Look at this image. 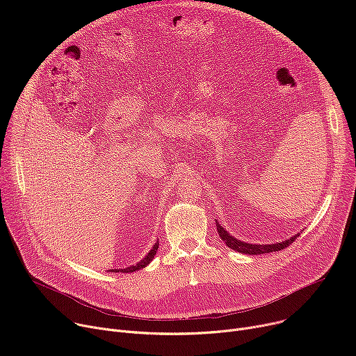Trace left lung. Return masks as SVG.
<instances>
[{"label":"left lung","mask_w":356,"mask_h":356,"mask_svg":"<svg viewBox=\"0 0 356 356\" xmlns=\"http://www.w3.org/2000/svg\"><path fill=\"white\" fill-rule=\"evenodd\" d=\"M217 231L221 236V239L228 245V248L239 252V253H246V255H261V253H269V252H276V250H282L284 248H287L290 243H293L296 241V238L298 236L294 235L283 242H277V243H270V245H257V243H246L242 242L236 238H234L232 235H229L218 222H217Z\"/></svg>","instance_id":"8db88e82"}]
</instances>
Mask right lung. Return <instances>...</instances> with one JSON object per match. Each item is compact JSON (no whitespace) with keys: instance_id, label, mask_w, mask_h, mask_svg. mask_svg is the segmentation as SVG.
<instances>
[{"instance_id":"1","label":"right lung","mask_w":356,"mask_h":356,"mask_svg":"<svg viewBox=\"0 0 356 356\" xmlns=\"http://www.w3.org/2000/svg\"><path fill=\"white\" fill-rule=\"evenodd\" d=\"M158 248H159V242H156L155 245H154V248L150 249V252L147 253V255L140 261V262H138L136 265H132V266H129V268H125V269H110L111 272H122V273H131V272H135V270H139V269H143L152 259L155 258V255H156V250H158Z\"/></svg>"}]
</instances>
